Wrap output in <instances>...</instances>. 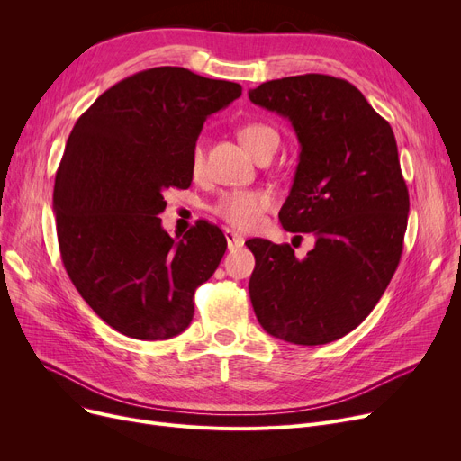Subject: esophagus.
Returning <instances> with one entry per match:
<instances>
[{"instance_id":"obj_1","label":"esophagus","mask_w":461,"mask_h":461,"mask_svg":"<svg viewBox=\"0 0 461 461\" xmlns=\"http://www.w3.org/2000/svg\"><path fill=\"white\" fill-rule=\"evenodd\" d=\"M224 235H226V240H228V249L230 250H237V249H240L245 245V239H243V235H239L237 231H233V230H226L224 231Z\"/></svg>"}]
</instances>
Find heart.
Here are the masks:
<instances>
[{"mask_svg":"<svg viewBox=\"0 0 461 461\" xmlns=\"http://www.w3.org/2000/svg\"><path fill=\"white\" fill-rule=\"evenodd\" d=\"M239 140L245 145V149L258 158L267 151H276L280 143V134L275 127L261 123V121H250L239 129ZM190 169L194 176L203 172V148L198 143L194 145ZM273 207V196L265 190H230L224 192L212 205V212L221 216L230 226L237 230H252L256 228L263 214Z\"/></svg>","mask_w":461,"mask_h":461,"instance_id":"1","label":"heart"}]
</instances>
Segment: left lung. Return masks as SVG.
<instances>
[{
	"label": "left lung",
	"instance_id": "8db88e82",
	"mask_svg": "<svg viewBox=\"0 0 461 461\" xmlns=\"http://www.w3.org/2000/svg\"><path fill=\"white\" fill-rule=\"evenodd\" d=\"M249 96L292 121L301 155L278 218L316 235L304 259L287 243L247 240L256 318L285 342H334L368 318L402 258L409 192L394 132L353 84L329 75L271 80Z\"/></svg>",
	"mask_w": 461,
	"mask_h": 461
}]
</instances>
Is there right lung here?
Masks as SVG:
<instances>
[{"label":"right lung","mask_w":461,"mask_h":461,"mask_svg":"<svg viewBox=\"0 0 461 461\" xmlns=\"http://www.w3.org/2000/svg\"><path fill=\"white\" fill-rule=\"evenodd\" d=\"M240 91L183 67H155L106 89L72 129L54 185L61 261L117 332L166 340L190 325L194 292L212 276L228 240L207 221L176 240L158 214L167 188L192 183L203 121Z\"/></svg>","instance_id":"add662e5"}]
</instances>
